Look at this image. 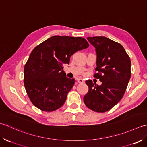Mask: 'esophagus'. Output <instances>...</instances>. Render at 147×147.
I'll return each instance as SVG.
<instances>
[{
    "mask_svg": "<svg viewBox=\"0 0 147 147\" xmlns=\"http://www.w3.org/2000/svg\"><path fill=\"white\" fill-rule=\"evenodd\" d=\"M77 82L79 83H84V80L82 79H77Z\"/></svg>",
    "mask_w": 147,
    "mask_h": 147,
    "instance_id": "34e87169",
    "label": "esophagus"
}]
</instances>
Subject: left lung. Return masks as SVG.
<instances>
[{
	"label": "left lung",
	"instance_id": "left-lung-1",
	"mask_svg": "<svg viewBox=\"0 0 147 147\" xmlns=\"http://www.w3.org/2000/svg\"><path fill=\"white\" fill-rule=\"evenodd\" d=\"M96 53L97 74L94 76L102 82L94 85L91 80L86 81L89 91L84 102L97 112H107L123 97L131 77V60L123 46L105 37H88Z\"/></svg>",
	"mask_w": 147,
	"mask_h": 147
}]
</instances>
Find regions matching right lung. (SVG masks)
Masks as SVG:
<instances>
[{
	"label": "right lung",
	"instance_id": "add662e5",
	"mask_svg": "<svg viewBox=\"0 0 147 147\" xmlns=\"http://www.w3.org/2000/svg\"><path fill=\"white\" fill-rule=\"evenodd\" d=\"M88 47L84 38L55 35L33 49L24 68V85L34 106L52 112L65 103L75 79L66 77L63 65L69 64L75 53Z\"/></svg>",
	"mask_w": 147,
	"mask_h": 147
}]
</instances>
